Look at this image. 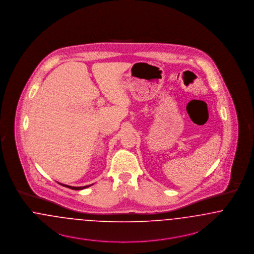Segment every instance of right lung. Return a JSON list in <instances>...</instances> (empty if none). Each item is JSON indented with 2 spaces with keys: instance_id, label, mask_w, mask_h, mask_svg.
<instances>
[{
  "instance_id": "right-lung-1",
  "label": "right lung",
  "mask_w": 254,
  "mask_h": 254,
  "mask_svg": "<svg viewBox=\"0 0 254 254\" xmlns=\"http://www.w3.org/2000/svg\"><path fill=\"white\" fill-rule=\"evenodd\" d=\"M59 184H61V183H59ZM61 185L64 186V187L69 188V189H72V190H83L85 188L90 187V185H88V186H83V187H72V186H68V185H64V184H61Z\"/></svg>"
}]
</instances>
